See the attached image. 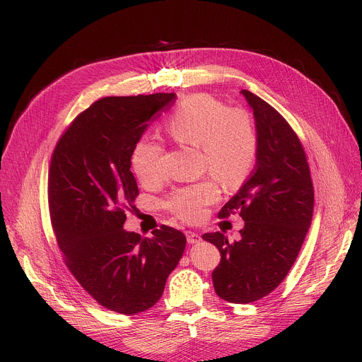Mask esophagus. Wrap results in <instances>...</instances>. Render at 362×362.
I'll list each match as a JSON object with an SVG mask.
<instances>
[{
    "instance_id": "34e87169",
    "label": "esophagus",
    "mask_w": 362,
    "mask_h": 362,
    "mask_svg": "<svg viewBox=\"0 0 362 362\" xmlns=\"http://www.w3.org/2000/svg\"><path fill=\"white\" fill-rule=\"evenodd\" d=\"M186 239H187V242L192 243V245L200 242V236H199L196 232H192V230H187V232H186Z\"/></svg>"
}]
</instances>
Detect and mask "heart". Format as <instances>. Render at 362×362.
<instances>
[{"label": "heart", "instance_id": "heart-1", "mask_svg": "<svg viewBox=\"0 0 362 362\" xmlns=\"http://www.w3.org/2000/svg\"><path fill=\"white\" fill-rule=\"evenodd\" d=\"M165 130L176 143L199 147L200 168L209 170L225 187L240 186L255 166L257 133L250 113L242 107H226L211 94L183 98L166 120ZM165 146L156 140L144 137L137 141L132 163L143 183H156L165 177ZM218 197L215 180L204 179L175 190L166 200V208L176 218L194 222Z\"/></svg>", "mask_w": 362, "mask_h": 362}]
</instances>
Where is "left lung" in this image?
I'll list each match as a JSON object with an SVG mask.
<instances>
[{
  "instance_id": "left-lung-1",
  "label": "left lung",
  "mask_w": 362,
  "mask_h": 362,
  "mask_svg": "<svg viewBox=\"0 0 362 362\" xmlns=\"http://www.w3.org/2000/svg\"><path fill=\"white\" fill-rule=\"evenodd\" d=\"M253 110L256 165L219 218L239 214L240 238H202L221 252L212 274L216 293L232 303H249L271 293L288 275L314 214V186L305 150L289 123L261 97L240 91Z\"/></svg>"
}]
</instances>
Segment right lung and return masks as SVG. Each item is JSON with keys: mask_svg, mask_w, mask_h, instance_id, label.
<instances>
[{"mask_svg": "<svg viewBox=\"0 0 362 362\" xmlns=\"http://www.w3.org/2000/svg\"><path fill=\"white\" fill-rule=\"evenodd\" d=\"M175 93L105 97L59 139L48 169V209L63 259L101 306L134 315L156 303L186 246L170 226L150 238L123 229L139 194L130 170L134 146Z\"/></svg>", "mask_w": 362, "mask_h": 362, "instance_id": "right-lung-1", "label": "right lung"}]
</instances>
